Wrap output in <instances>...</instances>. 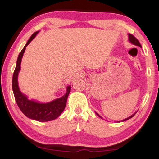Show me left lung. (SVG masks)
Segmentation results:
<instances>
[{
  "label": "left lung",
  "instance_id": "1",
  "mask_svg": "<svg viewBox=\"0 0 159 159\" xmlns=\"http://www.w3.org/2000/svg\"><path fill=\"white\" fill-rule=\"evenodd\" d=\"M129 40L130 42H131V43H132V44L135 45H137V46H140V47H141L140 43H139V41H138V39H137V38H135V37L133 36V35H132V34H129ZM135 114H136V113H135ZM135 114H134L133 115H132V116H130L129 117H128V118H127V119H123V120L121 121H127V120H128V119H129L130 118H132V116H134V115H135ZM96 114H97L98 116L99 117H101V116H99V115L97 113H96Z\"/></svg>",
  "mask_w": 159,
  "mask_h": 159
}]
</instances>
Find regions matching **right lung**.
Segmentation results:
<instances>
[{
  "label": "right lung",
  "instance_id": "1",
  "mask_svg": "<svg viewBox=\"0 0 159 159\" xmlns=\"http://www.w3.org/2000/svg\"><path fill=\"white\" fill-rule=\"evenodd\" d=\"M38 33V32H34L30 37L27 44L25 45L22 51L19 53L18 58H17L16 68H15L14 75H13L12 89L17 105L20 108L21 112L26 116L38 121H48L53 120V119L59 116L63 112V111L64 110L66 104L67 98H68V95L71 90V87H67L66 93L64 96L48 103H40L34 101H30L25 95H23L20 92L18 86V82H17V77H18L19 71L21 68L20 64L21 58H22L23 54L25 53L26 47L30 44V43L33 40Z\"/></svg>",
  "mask_w": 159,
  "mask_h": 159
}]
</instances>
